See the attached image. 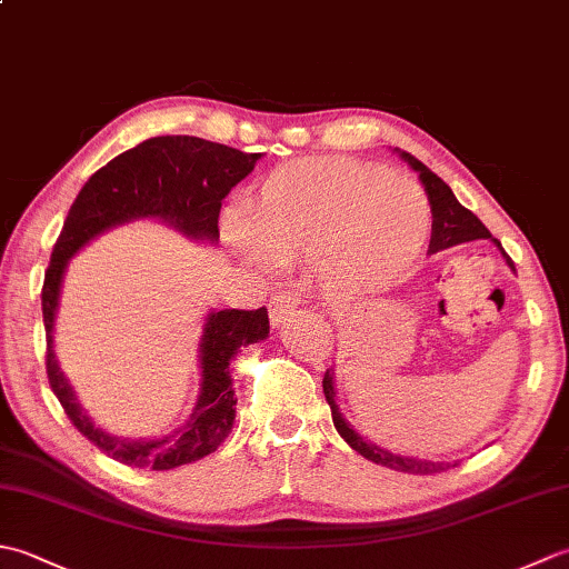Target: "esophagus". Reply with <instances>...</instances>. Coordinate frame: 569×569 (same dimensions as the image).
<instances>
[{
	"label": "esophagus",
	"instance_id": "34e87169",
	"mask_svg": "<svg viewBox=\"0 0 569 569\" xmlns=\"http://www.w3.org/2000/svg\"><path fill=\"white\" fill-rule=\"evenodd\" d=\"M298 296L296 293H281L273 298V306H271V325L273 328H281V325L293 316L296 308H298Z\"/></svg>",
	"mask_w": 569,
	"mask_h": 569
}]
</instances>
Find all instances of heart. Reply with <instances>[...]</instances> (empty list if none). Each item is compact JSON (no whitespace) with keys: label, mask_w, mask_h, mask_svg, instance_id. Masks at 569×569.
I'll use <instances>...</instances> for the list:
<instances>
[{"label":"heart","mask_w":569,"mask_h":569,"mask_svg":"<svg viewBox=\"0 0 569 569\" xmlns=\"http://www.w3.org/2000/svg\"><path fill=\"white\" fill-rule=\"evenodd\" d=\"M430 229L422 190L401 176L349 159L276 168L244 210L227 220L229 244L247 263L312 261L320 291L357 300L398 283Z\"/></svg>","instance_id":"b5f03b06"}]
</instances>
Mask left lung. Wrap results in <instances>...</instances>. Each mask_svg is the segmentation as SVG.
Wrapping results in <instances>:
<instances>
[{"mask_svg": "<svg viewBox=\"0 0 569 569\" xmlns=\"http://www.w3.org/2000/svg\"><path fill=\"white\" fill-rule=\"evenodd\" d=\"M396 153L413 168L418 173L422 188H426V196L430 202V212H432V234H430V253H438L442 249H450L457 244H465V241H475V239H491L489 229L479 222V217L475 212H469L462 202L455 198L452 188L445 183L442 178L435 176L426 163H420L416 156H410L401 149H396ZM497 249L503 253L509 269L516 271L513 261L509 259V253L503 251L499 239H491ZM322 391H325V401L330 403L332 410V422L335 430L342 435L345 442L357 450L361 457L371 459L381 467H389L396 471H408V475H435V471H445L450 467H457V462H432V459H420V457H408V455H396L386 447H379L377 442L367 440L365 435H359L355 426H349L347 418L342 416L340 406H337V389H335V369L325 371L322 379Z\"/></svg>", "mask_w": 569, "mask_h": 569, "instance_id": "left-lung-1", "label": "left lung"}]
</instances>
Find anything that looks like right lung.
<instances>
[{"label": "right lung", "mask_w": 569, "mask_h": 569, "mask_svg": "<svg viewBox=\"0 0 569 569\" xmlns=\"http://www.w3.org/2000/svg\"><path fill=\"white\" fill-rule=\"evenodd\" d=\"M259 159L261 153H244L198 137H153L92 173L70 204L41 291L46 371L72 426L117 462L163 471L214 452L234 428L237 398L229 361L241 347L269 337V312L266 308L210 310L198 345L200 393L186 426L166 438H119L94 426L58 367L53 328L68 263L94 237L137 220H159L188 239L214 244L220 239L217 217L222 200L253 171Z\"/></svg>", "instance_id": "1"}]
</instances>
